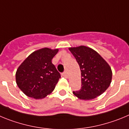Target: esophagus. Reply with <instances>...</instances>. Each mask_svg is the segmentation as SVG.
Returning a JSON list of instances; mask_svg holds the SVG:
<instances>
[{
	"label": "esophagus",
	"instance_id": "obj_1",
	"mask_svg": "<svg viewBox=\"0 0 129 129\" xmlns=\"http://www.w3.org/2000/svg\"><path fill=\"white\" fill-rule=\"evenodd\" d=\"M62 75L63 76H64V77H66V78L68 77V75H67V73L66 71L63 72V73H62Z\"/></svg>",
	"mask_w": 129,
	"mask_h": 129
}]
</instances>
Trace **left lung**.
<instances>
[{
  "label": "left lung",
  "instance_id": "1",
  "mask_svg": "<svg viewBox=\"0 0 129 129\" xmlns=\"http://www.w3.org/2000/svg\"><path fill=\"white\" fill-rule=\"evenodd\" d=\"M69 49L78 63L82 76V87L73 94L79 99L89 100L104 93L112 80L109 65L90 47L80 46Z\"/></svg>",
  "mask_w": 129,
  "mask_h": 129
}]
</instances>
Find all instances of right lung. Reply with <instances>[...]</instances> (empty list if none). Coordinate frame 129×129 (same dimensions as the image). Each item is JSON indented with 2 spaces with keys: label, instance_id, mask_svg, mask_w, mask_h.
Instances as JSON below:
<instances>
[{
  "label": "right lung",
  "instance_id": "add662e5",
  "mask_svg": "<svg viewBox=\"0 0 129 129\" xmlns=\"http://www.w3.org/2000/svg\"><path fill=\"white\" fill-rule=\"evenodd\" d=\"M58 51V49H40L31 53L18 67L16 82L26 96L42 99L54 90L61 77L51 62Z\"/></svg>",
  "mask_w": 129,
  "mask_h": 129
}]
</instances>
